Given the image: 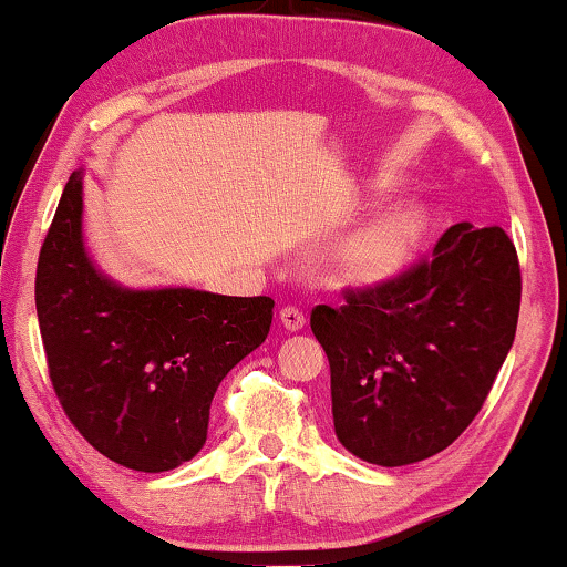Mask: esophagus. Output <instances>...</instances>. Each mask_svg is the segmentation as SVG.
Masks as SVG:
<instances>
[{"mask_svg":"<svg viewBox=\"0 0 567 567\" xmlns=\"http://www.w3.org/2000/svg\"><path fill=\"white\" fill-rule=\"evenodd\" d=\"M278 320H281V324L289 332H299L307 324L305 312H301V309H297V307H284L281 312H278Z\"/></svg>","mask_w":567,"mask_h":567,"instance_id":"1","label":"esophagus"}]
</instances>
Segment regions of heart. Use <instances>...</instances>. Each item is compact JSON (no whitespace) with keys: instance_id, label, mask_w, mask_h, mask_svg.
Segmentation results:
<instances>
[{"instance_id":"obj_1","label":"heart","mask_w":567,"mask_h":567,"mask_svg":"<svg viewBox=\"0 0 567 567\" xmlns=\"http://www.w3.org/2000/svg\"><path fill=\"white\" fill-rule=\"evenodd\" d=\"M423 229L415 206H392L371 216L332 250V266L346 281H379L390 276L413 250Z\"/></svg>"}]
</instances>
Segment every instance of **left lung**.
Here are the masks:
<instances>
[{
  "label": "left lung",
  "mask_w": 567,
  "mask_h": 567,
  "mask_svg": "<svg viewBox=\"0 0 567 567\" xmlns=\"http://www.w3.org/2000/svg\"><path fill=\"white\" fill-rule=\"evenodd\" d=\"M522 270L501 227H449L431 258L343 307L309 317L330 361L336 436L348 452L402 467L475 421L514 346Z\"/></svg>",
  "instance_id": "8db88e82"
}]
</instances>
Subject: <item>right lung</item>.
Segmentation results:
<instances>
[{"instance_id": "1", "label": "right lung", "mask_w": 567, "mask_h": 567, "mask_svg": "<svg viewBox=\"0 0 567 567\" xmlns=\"http://www.w3.org/2000/svg\"><path fill=\"white\" fill-rule=\"evenodd\" d=\"M35 309L66 417L136 472L175 470L200 452L216 386L274 320L270 297L126 289L100 274L82 239V169L43 239Z\"/></svg>"}]
</instances>
